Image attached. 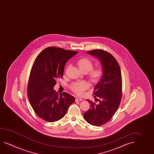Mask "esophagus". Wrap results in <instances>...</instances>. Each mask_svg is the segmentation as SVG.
<instances>
[{
	"mask_svg": "<svg viewBox=\"0 0 154 154\" xmlns=\"http://www.w3.org/2000/svg\"><path fill=\"white\" fill-rule=\"evenodd\" d=\"M83 100V99L82 98H79V97H77L76 98H75V101L76 102H80V101H82Z\"/></svg>",
	"mask_w": 154,
	"mask_h": 154,
	"instance_id": "esophagus-1",
	"label": "esophagus"
}]
</instances>
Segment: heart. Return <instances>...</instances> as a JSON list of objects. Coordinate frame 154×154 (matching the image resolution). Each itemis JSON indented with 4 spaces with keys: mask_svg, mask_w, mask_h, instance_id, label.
<instances>
[{
    "mask_svg": "<svg viewBox=\"0 0 154 154\" xmlns=\"http://www.w3.org/2000/svg\"><path fill=\"white\" fill-rule=\"evenodd\" d=\"M77 65L79 66V69H80L81 71H86L87 72H89L93 67L92 62L88 58H81L77 62ZM103 74V72L102 69L101 68L97 67L96 69H93L89 72V79L92 82L96 83L101 79ZM88 87L89 85L88 83L83 81L75 82L73 83L71 86V89H72L73 92L75 93L76 94L79 95H81L86 89L88 88Z\"/></svg>",
    "mask_w": 154,
    "mask_h": 154,
    "instance_id": "obj_1",
    "label": "heart"
}]
</instances>
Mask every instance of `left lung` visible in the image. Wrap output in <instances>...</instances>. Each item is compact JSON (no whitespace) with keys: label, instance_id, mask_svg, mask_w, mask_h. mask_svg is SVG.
Wrapping results in <instances>:
<instances>
[{"label":"left lung","instance_id":"8db88e82","mask_svg":"<svg viewBox=\"0 0 154 154\" xmlns=\"http://www.w3.org/2000/svg\"><path fill=\"white\" fill-rule=\"evenodd\" d=\"M87 53L98 59L103 74L93 93L95 100L99 103L87 100L90 103V108L83 116L90 124L99 127L110 120L119 106L122 94V73L116 59L109 52L96 49Z\"/></svg>","mask_w":154,"mask_h":154}]
</instances>
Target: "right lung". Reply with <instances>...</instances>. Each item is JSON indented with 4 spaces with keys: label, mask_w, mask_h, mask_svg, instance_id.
<instances>
[{
    "label": "right lung",
    "mask_w": 154,
    "mask_h": 154,
    "mask_svg": "<svg viewBox=\"0 0 154 154\" xmlns=\"http://www.w3.org/2000/svg\"><path fill=\"white\" fill-rule=\"evenodd\" d=\"M78 52L48 47L35 60L27 85V97L35 113L42 119L54 122L65 116L75 101L66 92L58 94L54 89L56 79L62 78L66 62Z\"/></svg>",
    "instance_id": "right-lung-1"
}]
</instances>
